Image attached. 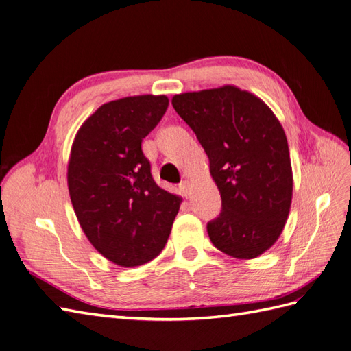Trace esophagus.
<instances>
[{"label":"esophagus","instance_id":"obj_1","mask_svg":"<svg viewBox=\"0 0 351 351\" xmlns=\"http://www.w3.org/2000/svg\"><path fill=\"white\" fill-rule=\"evenodd\" d=\"M180 192H182V195L184 197H191V193H192V189H191V183L187 182V180H184V182L180 183Z\"/></svg>","mask_w":351,"mask_h":351}]
</instances>
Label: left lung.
<instances>
[{"mask_svg":"<svg viewBox=\"0 0 351 351\" xmlns=\"http://www.w3.org/2000/svg\"><path fill=\"white\" fill-rule=\"evenodd\" d=\"M171 103L202 145L221 195L208 236L233 258H257L279 239L291 210L292 167L279 119L234 85L176 94Z\"/></svg>","mask_w":351,"mask_h":351,"instance_id":"8db88e82","label":"left lung"}]
</instances>
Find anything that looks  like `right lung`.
<instances>
[{
    "mask_svg": "<svg viewBox=\"0 0 351 351\" xmlns=\"http://www.w3.org/2000/svg\"><path fill=\"white\" fill-rule=\"evenodd\" d=\"M167 108L168 97L154 94L113 100L85 119L73 138V211L94 248L121 267L158 257L183 201L155 183L141 150Z\"/></svg>",
    "mask_w": 351,
    "mask_h": 351,
    "instance_id": "add662e5",
    "label": "right lung"
}]
</instances>
